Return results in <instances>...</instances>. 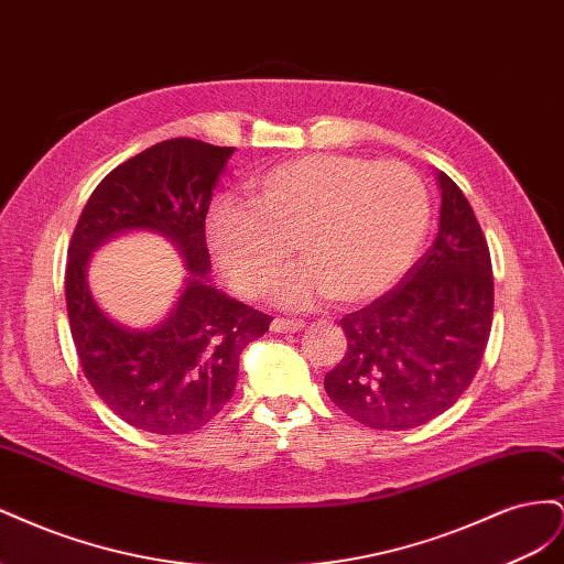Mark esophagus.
I'll use <instances>...</instances> for the list:
<instances>
[{"label":"esophagus","instance_id":"1","mask_svg":"<svg viewBox=\"0 0 564 564\" xmlns=\"http://www.w3.org/2000/svg\"><path fill=\"white\" fill-rule=\"evenodd\" d=\"M303 327H305V324L299 322V319H282V317H275V319H272V324H270V329L275 332V334H296Z\"/></svg>","mask_w":564,"mask_h":564}]
</instances>
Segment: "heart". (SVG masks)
<instances>
[{
    "instance_id": "b5f03b06",
    "label": "heart",
    "mask_w": 564,
    "mask_h": 564,
    "mask_svg": "<svg viewBox=\"0 0 564 564\" xmlns=\"http://www.w3.org/2000/svg\"><path fill=\"white\" fill-rule=\"evenodd\" d=\"M245 193L249 204L220 197L209 207V251L237 292L259 299L294 242L303 263L280 289L294 311L383 296L414 265L431 224L429 187L402 162L311 155L251 174Z\"/></svg>"
}]
</instances>
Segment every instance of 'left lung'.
I'll use <instances>...</instances> for the list:
<instances>
[{"mask_svg":"<svg viewBox=\"0 0 564 564\" xmlns=\"http://www.w3.org/2000/svg\"><path fill=\"white\" fill-rule=\"evenodd\" d=\"M440 230L402 282L340 327L348 350L327 377L332 402L369 429L409 431L464 395L494 313L489 247L466 195L437 172Z\"/></svg>","mask_w":564,"mask_h":564,"instance_id":"1","label":"left lung"}]
</instances>
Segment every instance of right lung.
Returning a JSON list of instances; mask_svg holds the SVG:
<instances>
[{"instance_id":"1","label":"right lung","mask_w":564,"mask_h":564,"mask_svg":"<svg viewBox=\"0 0 564 564\" xmlns=\"http://www.w3.org/2000/svg\"><path fill=\"white\" fill-rule=\"evenodd\" d=\"M235 148L172 139L143 150L98 183L67 249V319L84 377L133 429L183 435L232 398L240 355L272 317L209 282L204 237L212 193ZM145 229L172 241L192 275L170 317L133 330L99 311L86 282L90 253L117 234Z\"/></svg>"}]
</instances>
